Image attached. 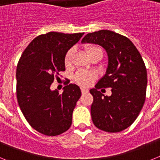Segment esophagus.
I'll return each mask as SVG.
<instances>
[{
    "instance_id": "1",
    "label": "esophagus",
    "mask_w": 160,
    "mask_h": 160,
    "mask_svg": "<svg viewBox=\"0 0 160 160\" xmlns=\"http://www.w3.org/2000/svg\"><path fill=\"white\" fill-rule=\"evenodd\" d=\"M81 91H82V94H87V93L89 92V90L86 88H81Z\"/></svg>"
}]
</instances>
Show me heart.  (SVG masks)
I'll list each match as a JSON object with an SVG mask.
<instances>
[{"label":"heart","instance_id":"obj_1","mask_svg":"<svg viewBox=\"0 0 160 160\" xmlns=\"http://www.w3.org/2000/svg\"><path fill=\"white\" fill-rule=\"evenodd\" d=\"M102 50L99 47H98L96 46H87L86 47V51H87V54L90 57V55H92L93 53H95L97 51ZM73 53H74V49H70L69 51L66 53V57H65V65L66 67L70 66L72 63V59H73ZM96 74L93 72L89 71H84V70H81L78 71L74 76V80L79 85H81L82 87H87L90 86L93 82L95 80Z\"/></svg>","mask_w":160,"mask_h":160}]
</instances>
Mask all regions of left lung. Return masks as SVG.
<instances>
[{
	"label": "left lung",
	"instance_id": "8db88e82",
	"mask_svg": "<svg viewBox=\"0 0 160 160\" xmlns=\"http://www.w3.org/2000/svg\"><path fill=\"white\" fill-rule=\"evenodd\" d=\"M82 43L101 46L108 57L106 73L90 90L94 97L90 112L94 126L107 132H119L135 122L146 98V66L134 44L117 32L102 29L90 32ZM111 87L105 96L98 89Z\"/></svg>",
	"mask_w": 160,
	"mask_h": 160
}]
</instances>
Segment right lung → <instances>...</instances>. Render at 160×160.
<instances>
[{
	"mask_svg": "<svg viewBox=\"0 0 160 160\" xmlns=\"http://www.w3.org/2000/svg\"><path fill=\"white\" fill-rule=\"evenodd\" d=\"M83 34L49 32L39 35L29 43L18 62V104L29 125L43 135H61L72 124V114L81 97V90L70 83L60 94L50 86L66 70V53Z\"/></svg>",
	"mask_w": 160,
	"mask_h": 160,
	"instance_id": "right-lung-1",
	"label": "right lung"
}]
</instances>
